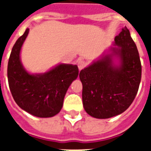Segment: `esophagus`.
Here are the masks:
<instances>
[{
    "mask_svg": "<svg viewBox=\"0 0 151 151\" xmlns=\"http://www.w3.org/2000/svg\"><path fill=\"white\" fill-rule=\"evenodd\" d=\"M87 66V64H86V63H85V61H82V60H81V61H79L78 63V69L79 70H82V69H84L85 67V66Z\"/></svg>",
    "mask_w": 151,
    "mask_h": 151,
    "instance_id": "obj_1",
    "label": "esophagus"
}]
</instances>
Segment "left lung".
I'll list each match as a JSON object with an SVG mask.
<instances>
[{"mask_svg": "<svg viewBox=\"0 0 151 151\" xmlns=\"http://www.w3.org/2000/svg\"><path fill=\"white\" fill-rule=\"evenodd\" d=\"M119 48L91 66L81 70L82 101L85 111L93 117L105 119L122 114L129 107L138 92L142 74L136 44L126 27L114 38ZM121 59L120 67L112 63V57Z\"/></svg>", "mask_w": 151, "mask_h": 151, "instance_id": "8db88e82", "label": "left lung"}]
</instances>
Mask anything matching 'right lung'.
Listing matches in <instances>:
<instances>
[{
	"mask_svg": "<svg viewBox=\"0 0 151 151\" xmlns=\"http://www.w3.org/2000/svg\"><path fill=\"white\" fill-rule=\"evenodd\" d=\"M29 29L18 39L8 64V80L13 99L18 106L38 117H53L61 110L64 96L78 76L76 65L60 64L44 74L33 75L25 70L20 62V50Z\"/></svg>",
	"mask_w": 151,
	"mask_h": 151,
	"instance_id": "add662e5",
	"label": "right lung"
}]
</instances>
